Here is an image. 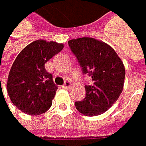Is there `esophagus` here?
Segmentation results:
<instances>
[{
	"label": "esophagus",
	"instance_id": "obj_1",
	"mask_svg": "<svg viewBox=\"0 0 146 146\" xmlns=\"http://www.w3.org/2000/svg\"><path fill=\"white\" fill-rule=\"evenodd\" d=\"M69 87H71V82L69 80H66L65 83L62 85V88H68Z\"/></svg>",
	"mask_w": 146,
	"mask_h": 146
}]
</instances>
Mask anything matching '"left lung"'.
<instances>
[{
    "label": "left lung",
    "instance_id": "8db88e82",
    "mask_svg": "<svg viewBox=\"0 0 146 146\" xmlns=\"http://www.w3.org/2000/svg\"><path fill=\"white\" fill-rule=\"evenodd\" d=\"M83 74L92 78L86 85V97L75 102L77 110L87 116L99 115L108 110L123 91L125 69L121 58L109 44L92 37L68 41Z\"/></svg>",
    "mask_w": 146,
    "mask_h": 146
}]
</instances>
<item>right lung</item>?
Segmentation results:
<instances>
[{
    "mask_svg": "<svg viewBox=\"0 0 146 146\" xmlns=\"http://www.w3.org/2000/svg\"><path fill=\"white\" fill-rule=\"evenodd\" d=\"M56 42L36 40L28 44L15 59L7 91L13 104L25 114L37 115L51 108L58 86L44 64L62 51Z\"/></svg>",
    "mask_w": 146,
    "mask_h": 146,
    "instance_id": "obj_1",
    "label": "right lung"
}]
</instances>
